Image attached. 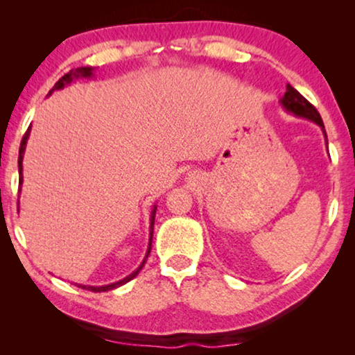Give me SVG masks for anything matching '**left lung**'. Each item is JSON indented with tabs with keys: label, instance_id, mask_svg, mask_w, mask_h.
<instances>
[{
	"label": "left lung",
	"instance_id": "8db88e82",
	"mask_svg": "<svg viewBox=\"0 0 355 355\" xmlns=\"http://www.w3.org/2000/svg\"><path fill=\"white\" fill-rule=\"evenodd\" d=\"M281 103H283L284 108L291 111V113L302 116V118H307L310 121H313V123H317L324 132L322 116H320L317 108H315V106L310 103L307 98H304V96L300 95L299 92L294 89V87L288 85V89H286V94L283 96V100H281ZM324 135H327V132H324Z\"/></svg>",
	"mask_w": 355,
	"mask_h": 355
}]
</instances>
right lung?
<instances>
[{
	"instance_id": "right-lung-1",
	"label": "right lung",
	"mask_w": 355,
	"mask_h": 355,
	"mask_svg": "<svg viewBox=\"0 0 355 355\" xmlns=\"http://www.w3.org/2000/svg\"><path fill=\"white\" fill-rule=\"evenodd\" d=\"M92 72H94V67H77V69H71L69 72H67V74L62 76L61 79L56 82L55 87H53V89H51V92H53V90H58V89H62V87H64V85L71 84V82H72V79H74V77H90V76H92ZM51 92H50V94H51ZM28 132H31V128H28V129L26 130V134H24V137H22V140H21V147H19V174H21V178H19V184H22V158H24V150H26V144H27V139H28ZM155 213H157V207L153 208L152 216H150V223H152V225H150V244H148L147 257H148V254H150V249H152L153 225H155ZM147 257H145V260L142 261V265H140L139 268L135 270L132 275H129L128 278H124V279L118 281V283H113V284H108V286H100V288H94V286H79V288H82V289H90L92 293H105V291H110V289L119 288V286L125 284V283H128V281H130V279L135 278V276L139 275V271L144 268L145 261H147Z\"/></svg>"
}]
</instances>
